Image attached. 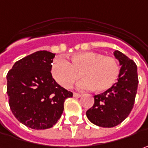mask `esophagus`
<instances>
[{"label": "esophagus", "instance_id": "esophagus-1", "mask_svg": "<svg viewBox=\"0 0 148 148\" xmlns=\"http://www.w3.org/2000/svg\"><path fill=\"white\" fill-rule=\"evenodd\" d=\"M74 98H80L81 97V94L78 93H74Z\"/></svg>", "mask_w": 148, "mask_h": 148}]
</instances>
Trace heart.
Wrapping results in <instances>:
<instances>
[{
  "label": "heart",
  "instance_id": "b5f03b06",
  "mask_svg": "<svg viewBox=\"0 0 148 148\" xmlns=\"http://www.w3.org/2000/svg\"><path fill=\"white\" fill-rule=\"evenodd\" d=\"M51 74L55 81L64 88H70L79 79L80 89H90L98 93L110 90L118 82L120 75L119 61L112 56L97 52L74 54L70 62L58 57L52 63Z\"/></svg>",
  "mask_w": 148,
  "mask_h": 148
}]
</instances>
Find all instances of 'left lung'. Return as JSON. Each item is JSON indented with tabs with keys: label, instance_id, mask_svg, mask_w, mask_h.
Instances as JSON below:
<instances>
[{
	"label": "left lung",
	"instance_id": "obj_1",
	"mask_svg": "<svg viewBox=\"0 0 148 148\" xmlns=\"http://www.w3.org/2000/svg\"><path fill=\"white\" fill-rule=\"evenodd\" d=\"M122 67L119 80L107 92L94 95V103L86 115L93 124L112 127L120 124L132 111L138 91V69L135 62L119 50L114 51Z\"/></svg>",
	"mask_w": 148,
	"mask_h": 148
}]
</instances>
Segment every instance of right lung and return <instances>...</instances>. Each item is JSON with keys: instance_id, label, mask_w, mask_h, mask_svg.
Masks as SVG:
<instances>
[{"instance_id": "1", "label": "right lung", "mask_w": 148, "mask_h": 148, "mask_svg": "<svg viewBox=\"0 0 148 148\" xmlns=\"http://www.w3.org/2000/svg\"><path fill=\"white\" fill-rule=\"evenodd\" d=\"M55 55L45 50L35 52L16 61L6 75L10 110L32 129L52 127L61 117L64 100L73 97L52 78Z\"/></svg>"}]
</instances>
